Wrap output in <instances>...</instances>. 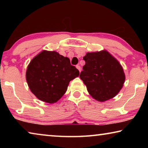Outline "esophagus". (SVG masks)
I'll return each instance as SVG.
<instances>
[{
	"instance_id": "obj_1",
	"label": "esophagus",
	"mask_w": 148,
	"mask_h": 148,
	"mask_svg": "<svg viewBox=\"0 0 148 148\" xmlns=\"http://www.w3.org/2000/svg\"><path fill=\"white\" fill-rule=\"evenodd\" d=\"M76 68H77V69L78 70V71H79V72H81V71H82V69H81V66H79V65H76Z\"/></svg>"
}]
</instances>
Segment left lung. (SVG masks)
Segmentation results:
<instances>
[{
	"mask_svg": "<svg viewBox=\"0 0 148 148\" xmlns=\"http://www.w3.org/2000/svg\"><path fill=\"white\" fill-rule=\"evenodd\" d=\"M86 64L79 77L89 95L96 101L104 102L119 93L125 80L121 64L106 50L87 53Z\"/></svg>",
	"mask_w": 148,
	"mask_h": 148,
	"instance_id": "1",
	"label": "left lung"
}]
</instances>
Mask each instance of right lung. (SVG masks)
Returning <instances> with one entry per match:
<instances>
[{"label": "right lung", "instance_id": "right-lung-1", "mask_svg": "<svg viewBox=\"0 0 148 148\" xmlns=\"http://www.w3.org/2000/svg\"><path fill=\"white\" fill-rule=\"evenodd\" d=\"M79 74L68 57L55 51L43 50L29 64L26 80L37 99L52 104L63 96L69 82L78 77Z\"/></svg>", "mask_w": 148, "mask_h": 148}]
</instances>
